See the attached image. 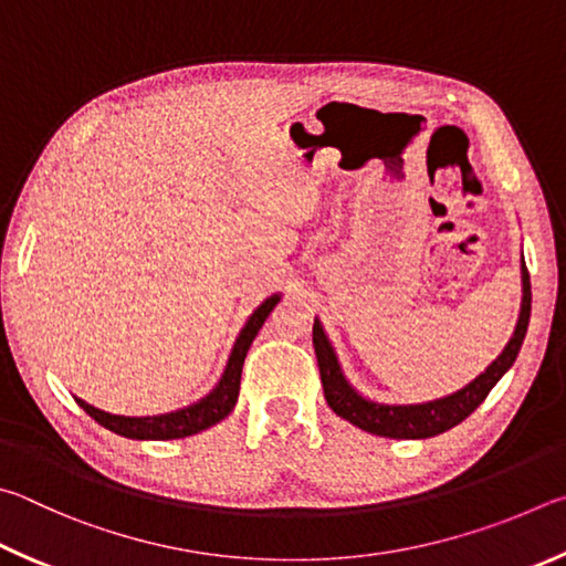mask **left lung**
Listing matches in <instances>:
<instances>
[{
    "mask_svg": "<svg viewBox=\"0 0 566 566\" xmlns=\"http://www.w3.org/2000/svg\"><path fill=\"white\" fill-rule=\"evenodd\" d=\"M530 311H532V285H530L527 265L522 263V313H520V323L517 328H514L512 340L507 343V348H504L500 358L494 360L490 368L480 375V378H474L468 388L450 395V398L424 402V405H378L360 398V395L350 388L348 380L343 378L338 358H335L331 343L325 338L323 325L315 321L313 348H315V358H318L325 400H328L331 410L335 415H340L343 420L353 422L355 428H360L365 432L380 434V438H395V440L434 438V434L454 428V424H460L468 415L478 410L502 375L512 368V363L522 348L524 335H527Z\"/></svg>",
    "mask_w": 566,
    "mask_h": 566,
    "instance_id": "8db88e82",
    "label": "left lung"
}]
</instances>
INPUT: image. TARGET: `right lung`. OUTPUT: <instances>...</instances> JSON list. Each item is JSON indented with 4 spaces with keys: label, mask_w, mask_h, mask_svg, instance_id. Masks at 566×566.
I'll list each match as a JSON object with an SVG mask.
<instances>
[{
    "label": "right lung",
    "mask_w": 566,
    "mask_h": 566,
    "mask_svg": "<svg viewBox=\"0 0 566 566\" xmlns=\"http://www.w3.org/2000/svg\"><path fill=\"white\" fill-rule=\"evenodd\" d=\"M281 301V295H271L261 308H258L251 321L245 323V328L238 335V340L233 345L231 358H228L226 373L221 382L216 385V390L211 395H206L201 402L191 405V408L168 412V415H156V418H124V415H108L104 410H96L92 405L84 400H76L86 415L104 424L106 430H112L122 438H132V440H176V438H188V434H196L211 424L221 422L228 412L235 408L238 400V390H241V370H243V360L245 353L251 348L253 338L258 331L263 328V323L271 311Z\"/></svg>",
    "instance_id": "right-lung-1"
}]
</instances>
